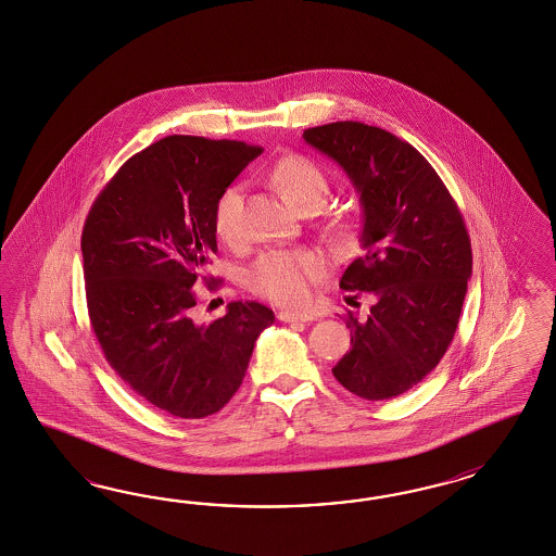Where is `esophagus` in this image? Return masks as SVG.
<instances>
[{"mask_svg":"<svg viewBox=\"0 0 556 556\" xmlns=\"http://www.w3.org/2000/svg\"><path fill=\"white\" fill-rule=\"evenodd\" d=\"M281 321H314L316 320V316H312V314H300V312H289V309H283V312H279V316H277Z\"/></svg>","mask_w":556,"mask_h":556,"instance_id":"obj_1","label":"esophagus"}]
</instances>
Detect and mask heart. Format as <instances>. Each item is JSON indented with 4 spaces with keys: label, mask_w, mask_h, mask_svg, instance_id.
<instances>
[{
    "label": "heart",
    "mask_w": 556,
    "mask_h": 556,
    "mask_svg": "<svg viewBox=\"0 0 556 556\" xmlns=\"http://www.w3.org/2000/svg\"><path fill=\"white\" fill-rule=\"evenodd\" d=\"M270 179L286 202L293 207H320L328 195V175L312 159L303 154L281 156L273 168ZM242 191L226 187L214 205V230L224 242L240 238ZM354 232L351 216L338 214L330 219V235L338 242H346ZM326 275V263L318 254L302 251H269L263 253L247 270V286L251 291L277 303H302L309 298L312 287Z\"/></svg>",
    "instance_id": "heart-1"
}]
</instances>
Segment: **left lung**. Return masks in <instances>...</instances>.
Here are the masks:
<instances>
[{"instance_id":"left-lung-1","label":"left lung","mask_w":556,"mask_h":556,"mask_svg":"<svg viewBox=\"0 0 556 556\" xmlns=\"http://www.w3.org/2000/svg\"><path fill=\"white\" fill-rule=\"evenodd\" d=\"M346 170L363 205V256L340 277L367 318L346 314L351 351L332 369L354 395L379 402L418 386L455 338L471 277V240L453 195L409 142L363 122L303 130Z\"/></svg>"}]
</instances>
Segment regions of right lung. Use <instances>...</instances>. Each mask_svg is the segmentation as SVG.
I'll return each mask as SVG.
<instances>
[{
	"label": "right lung",
	"mask_w": 556,
	"mask_h": 556,
	"mask_svg": "<svg viewBox=\"0 0 556 556\" xmlns=\"http://www.w3.org/2000/svg\"><path fill=\"white\" fill-rule=\"evenodd\" d=\"M263 152L238 140L161 138L130 156L91 205L81 235L89 321L110 367L170 416L198 420L235 395L275 314L232 302L195 324L202 270L218 251L214 205Z\"/></svg>",
	"instance_id": "right-lung-1"
}]
</instances>
